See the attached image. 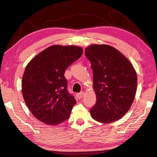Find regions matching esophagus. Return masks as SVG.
<instances>
[{
	"mask_svg": "<svg viewBox=\"0 0 157 157\" xmlns=\"http://www.w3.org/2000/svg\"><path fill=\"white\" fill-rule=\"evenodd\" d=\"M84 95V91H82V92L76 94V97H77V98H78V99L82 98H83Z\"/></svg>",
	"mask_w": 157,
	"mask_h": 157,
	"instance_id": "esophagus-1",
	"label": "esophagus"
}]
</instances>
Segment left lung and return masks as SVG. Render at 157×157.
<instances>
[{
  "instance_id": "obj_1",
  "label": "left lung",
  "mask_w": 157,
  "mask_h": 157,
  "mask_svg": "<svg viewBox=\"0 0 157 157\" xmlns=\"http://www.w3.org/2000/svg\"><path fill=\"white\" fill-rule=\"evenodd\" d=\"M85 56L91 63L97 98L90 110L91 117L104 124L118 120L135 99L136 71L126 57L109 45H91L85 49Z\"/></svg>"
}]
</instances>
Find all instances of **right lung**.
<instances>
[{
  "mask_svg": "<svg viewBox=\"0 0 157 157\" xmlns=\"http://www.w3.org/2000/svg\"><path fill=\"white\" fill-rule=\"evenodd\" d=\"M82 52L79 47L53 45L27 65L22 79V95L28 108L38 120L57 125L69 119L76 100L67 90L64 75Z\"/></svg>",
  "mask_w": 157,
  "mask_h": 157,
  "instance_id": "1",
  "label": "right lung"
}]
</instances>
